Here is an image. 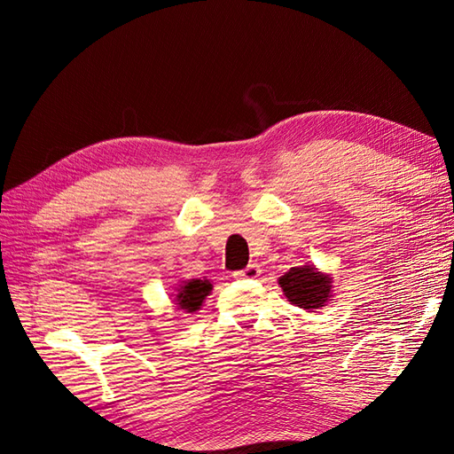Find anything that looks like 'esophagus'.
Returning a JSON list of instances; mask_svg holds the SVG:
<instances>
[{
	"label": "esophagus",
	"mask_w": 454,
	"mask_h": 454,
	"mask_svg": "<svg viewBox=\"0 0 454 454\" xmlns=\"http://www.w3.org/2000/svg\"><path fill=\"white\" fill-rule=\"evenodd\" d=\"M259 274H261V267L257 263H250L246 269L237 270L235 274H232V277L239 278V280H252V278H257Z\"/></svg>",
	"instance_id": "obj_1"
}]
</instances>
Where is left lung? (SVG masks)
<instances>
[{
    "mask_svg": "<svg viewBox=\"0 0 454 454\" xmlns=\"http://www.w3.org/2000/svg\"><path fill=\"white\" fill-rule=\"evenodd\" d=\"M278 282L287 301L305 310L324 307L332 292V278L310 265L292 267Z\"/></svg>",
    "mask_w": 454,
    "mask_h": 454,
    "instance_id": "left-lung-1",
    "label": "left lung"
}]
</instances>
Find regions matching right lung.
Segmentation results:
<instances>
[{"instance_id": "right-lung-1", "label": "right lung", "mask_w": 454, "mask_h": 454, "mask_svg": "<svg viewBox=\"0 0 454 454\" xmlns=\"http://www.w3.org/2000/svg\"><path fill=\"white\" fill-rule=\"evenodd\" d=\"M177 292L180 294L176 295V305L184 309L185 312H195L200 309L206 295L212 292V284L206 278L204 280L193 278V280L185 282Z\"/></svg>"}]
</instances>
